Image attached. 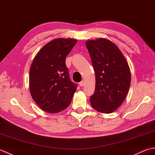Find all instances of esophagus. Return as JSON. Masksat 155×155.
<instances>
[{"label":"esophagus","mask_w":155,"mask_h":155,"mask_svg":"<svg viewBox=\"0 0 155 155\" xmlns=\"http://www.w3.org/2000/svg\"><path fill=\"white\" fill-rule=\"evenodd\" d=\"M79 84H80V86H81V87H83L84 85V81H81L80 83H79Z\"/></svg>","instance_id":"34e87169"}]
</instances>
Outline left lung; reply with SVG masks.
Returning a JSON list of instances; mask_svg holds the SVG:
<instances>
[{"instance_id":"8db88e82","label":"left lung","mask_w":155,"mask_h":155,"mask_svg":"<svg viewBox=\"0 0 155 155\" xmlns=\"http://www.w3.org/2000/svg\"><path fill=\"white\" fill-rule=\"evenodd\" d=\"M86 46L96 79L91 104L100 113H113L123 103L129 89V67L119 48L107 39L88 41Z\"/></svg>"}]
</instances>
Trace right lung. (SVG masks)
Listing matches in <instances>:
<instances>
[{"label":"right lung","instance_id":"obj_1","mask_svg":"<svg viewBox=\"0 0 155 155\" xmlns=\"http://www.w3.org/2000/svg\"><path fill=\"white\" fill-rule=\"evenodd\" d=\"M77 42L58 38L44 46L32 62L29 74L31 96L38 107L50 113L67 108L77 84L69 77L65 59Z\"/></svg>","mask_w":155,"mask_h":155}]
</instances>
